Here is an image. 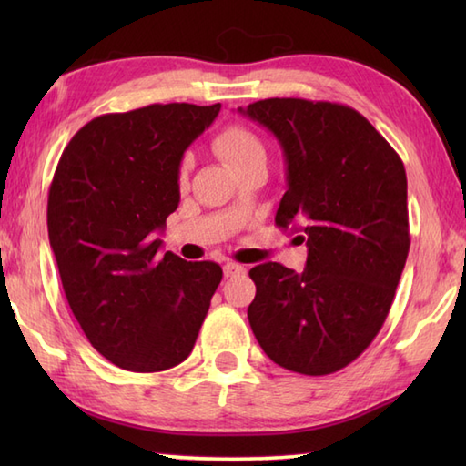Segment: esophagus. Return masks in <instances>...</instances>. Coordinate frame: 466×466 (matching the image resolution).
I'll return each instance as SVG.
<instances>
[{
	"label": "esophagus",
	"instance_id": "obj_1",
	"mask_svg": "<svg viewBox=\"0 0 466 466\" xmlns=\"http://www.w3.org/2000/svg\"><path fill=\"white\" fill-rule=\"evenodd\" d=\"M244 272H246V268H244V266H240V264H236V262H226L224 264V276H226V279H232V276H240Z\"/></svg>",
	"mask_w": 466,
	"mask_h": 466
}]
</instances>
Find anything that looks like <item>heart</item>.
<instances>
[{"mask_svg": "<svg viewBox=\"0 0 466 466\" xmlns=\"http://www.w3.org/2000/svg\"><path fill=\"white\" fill-rule=\"evenodd\" d=\"M214 150L232 167H238L254 156H264V144L258 136L244 126H228L214 137ZM187 162L180 166V177L186 176Z\"/></svg>", "mask_w": 466, "mask_h": 466, "instance_id": "b5f03b06", "label": "heart"}]
</instances>
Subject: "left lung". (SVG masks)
Masks as SVG:
<instances>
[{
    "mask_svg": "<svg viewBox=\"0 0 466 466\" xmlns=\"http://www.w3.org/2000/svg\"><path fill=\"white\" fill-rule=\"evenodd\" d=\"M238 112L270 130L286 164L276 226L306 242L302 272L254 266L248 320L282 369L322 376L369 349L407 262V172L390 144L349 106L270 97Z\"/></svg>",
    "mask_w": 466,
    "mask_h": 466,
    "instance_id": "8db88e82",
    "label": "left lung"
}]
</instances>
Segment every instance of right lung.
<instances>
[{
	"label": "right lung",
	"mask_w": 466,
	"mask_h": 466,
	"mask_svg": "<svg viewBox=\"0 0 466 466\" xmlns=\"http://www.w3.org/2000/svg\"><path fill=\"white\" fill-rule=\"evenodd\" d=\"M220 104H152L97 116L59 157L47 234L69 309L104 359L160 372L192 352L222 280L216 262L162 254L180 162Z\"/></svg>",
	"instance_id": "1"
}]
</instances>
